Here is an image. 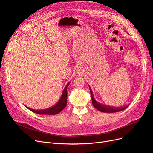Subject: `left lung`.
Returning a JSON list of instances; mask_svg holds the SVG:
<instances>
[{
    "label": "left lung",
    "mask_w": 153,
    "mask_h": 153,
    "mask_svg": "<svg viewBox=\"0 0 153 153\" xmlns=\"http://www.w3.org/2000/svg\"><path fill=\"white\" fill-rule=\"evenodd\" d=\"M89 89H90V93H91V98H92L93 105L94 108H97L100 111L105 112V113L118 112V111H122L123 110H125L126 108H127L128 106V105H127V106H122V107H115V106H107V105L100 104L94 100L91 88H90L89 86Z\"/></svg>",
    "instance_id": "obj_1"
}]
</instances>
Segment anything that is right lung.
Segmentation results:
<instances>
[{"instance_id":"right-lung-1","label":"right lung","mask_w":153,"mask_h":153,"mask_svg":"<svg viewBox=\"0 0 153 153\" xmlns=\"http://www.w3.org/2000/svg\"><path fill=\"white\" fill-rule=\"evenodd\" d=\"M69 82L67 83L66 86L65 87L59 101L56 103V105H55L52 107H50V108L44 109V110H33V109L30 108L27 106L26 107L30 110H31V111L39 115H55V114H59V113H60L62 110H63L67 105V89L68 86H69Z\"/></svg>"}]
</instances>
